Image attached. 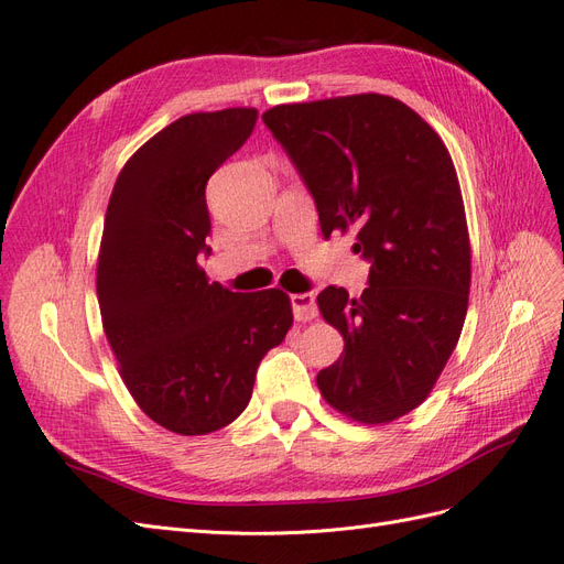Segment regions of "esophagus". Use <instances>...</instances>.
<instances>
[{
    "instance_id": "1",
    "label": "esophagus",
    "mask_w": 564,
    "mask_h": 564,
    "mask_svg": "<svg viewBox=\"0 0 564 564\" xmlns=\"http://www.w3.org/2000/svg\"><path fill=\"white\" fill-rule=\"evenodd\" d=\"M292 308H294V317L299 322H311L317 317V303H315V294L305 292V294H294L292 296Z\"/></svg>"
}]
</instances>
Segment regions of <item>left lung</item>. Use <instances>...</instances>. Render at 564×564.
Here are the masks:
<instances>
[{"mask_svg": "<svg viewBox=\"0 0 564 564\" xmlns=\"http://www.w3.org/2000/svg\"><path fill=\"white\" fill-rule=\"evenodd\" d=\"M265 127L315 199L322 235L355 230L369 286L317 296L344 355L317 373L334 409L388 423L433 390L464 329L470 242L454 162L400 100L357 94L270 108Z\"/></svg>", "mask_w": 564, "mask_h": 564, "instance_id": "1", "label": "left lung"}]
</instances>
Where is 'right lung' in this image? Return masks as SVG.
<instances>
[{
    "label": "right lung",
    "instance_id": "obj_1",
    "mask_svg": "<svg viewBox=\"0 0 564 564\" xmlns=\"http://www.w3.org/2000/svg\"><path fill=\"white\" fill-rule=\"evenodd\" d=\"M253 108L176 119L135 150L112 187L96 292L119 373L166 431L207 435L245 412L263 355L292 327L280 289L209 282L207 181L256 124Z\"/></svg>",
    "mask_w": 564,
    "mask_h": 564
}]
</instances>
